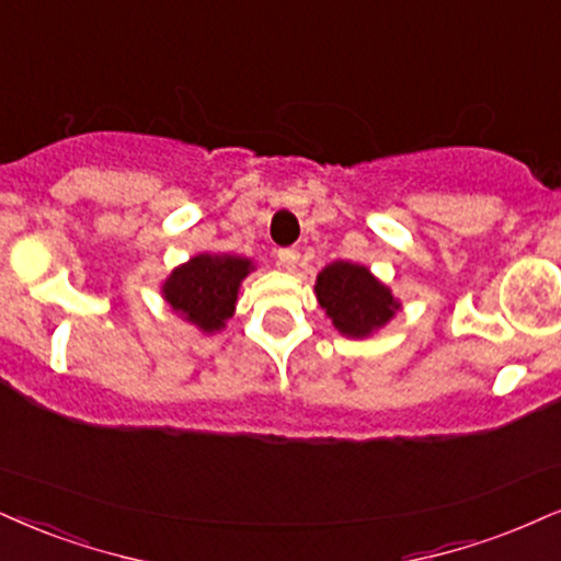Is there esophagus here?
Returning <instances> with one entry per match:
<instances>
[{"label":"esophagus","instance_id":"obj_1","mask_svg":"<svg viewBox=\"0 0 561 561\" xmlns=\"http://www.w3.org/2000/svg\"><path fill=\"white\" fill-rule=\"evenodd\" d=\"M278 260L286 270H294L296 265H299V252H296V249H280Z\"/></svg>","mask_w":561,"mask_h":561}]
</instances>
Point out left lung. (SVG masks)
Returning a JSON list of instances; mask_svg holds the SVG:
<instances>
[{
    "label": "left lung",
    "instance_id": "obj_1",
    "mask_svg": "<svg viewBox=\"0 0 561 561\" xmlns=\"http://www.w3.org/2000/svg\"><path fill=\"white\" fill-rule=\"evenodd\" d=\"M314 294L343 337L364 341L385 328L403 307L392 288L366 265L335 260L317 273Z\"/></svg>",
    "mask_w": 561,
    "mask_h": 561
}]
</instances>
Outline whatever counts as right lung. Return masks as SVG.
<instances>
[{"label":"right lung","mask_w":561,"mask_h":561,"mask_svg":"<svg viewBox=\"0 0 561 561\" xmlns=\"http://www.w3.org/2000/svg\"><path fill=\"white\" fill-rule=\"evenodd\" d=\"M257 267L254 260L226 252H199L176 265L161 283V296L179 320L203 335L226 330L237 312L241 280Z\"/></svg>","instance_id":"1"}]
</instances>
